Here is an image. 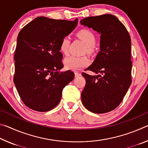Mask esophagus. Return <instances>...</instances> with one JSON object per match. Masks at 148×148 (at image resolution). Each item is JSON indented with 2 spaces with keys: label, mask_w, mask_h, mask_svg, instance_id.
Wrapping results in <instances>:
<instances>
[{
  "label": "esophagus",
  "mask_w": 148,
  "mask_h": 148,
  "mask_svg": "<svg viewBox=\"0 0 148 148\" xmlns=\"http://www.w3.org/2000/svg\"><path fill=\"white\" fill-rule=\"evenodd\" d=\"M74 76H75V77H79L80 76H82V74L79 72H74Z\"/></svg>",
  "instance_id": "34e87169"
}]
</instances>
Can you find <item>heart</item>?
Listing matches in <instances>:
<instances>
[{
    "label": "heart",
    "mask_w": 148,
    "mask_h": 148,
    "mask_svg": "<svg viewBox=\"0 0 148 148\" xmlns=\"http://www.w3.org/2000/svg\"><path fill=\"white\" fill-rule=\"evenodd\" d=\"M77 36L83 41L86 45V50L87 52H91L93 50L94 45L96 42V38L92 32L87 29H82L77 32ZM70 44V38L65 36L61 40L59 48L62 53H68L69 46ZM65 66L68 69L77 71L81 68L87 66L89 64V60L86 56L77 57L71 56L64 59Z\"/></svg>",
    "instance_id": "heart-1"
}]
</instances>
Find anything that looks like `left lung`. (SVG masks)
<instances>
[{
    "label": "left lung",
    "instance_id": "1",
    "mask_svg": "<svg viewBox=\"0 0 148 148\" xmlns=\"http://www.w3.org/2000/svg\"><path fill=\"white\" fill-rule=\"evenodd\" d=\"M80 24L101 34L100 51L82 73L86 84L82 92L84 106L95 114H104L119 106L131 84V40L127 29L112 14L86 17Z\"/></svg>",
    "mask_w": 148,
    "mask_h": 148
}]
</instances>
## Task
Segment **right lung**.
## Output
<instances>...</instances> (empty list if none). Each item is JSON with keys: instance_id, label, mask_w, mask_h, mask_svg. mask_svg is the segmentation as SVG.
<instances>
[{"instance_id": "add662e5", "label": "right lung", "mask_w": 148, "mask_h": 148, "mask_svg": "<svg viewBox=\"0 0 148 148\" xmlns=\"http://www.w3.org/2000/svg\"><path fill=\"white\" fill-rule=\"evenodd\" d=\"M73 21L38 17L19 32L14 55V82L20 98L35 111L47 112L61 101L62 89L72 81L63 68L60 43L76 28Z\"/></svg>"}]
</instances>
